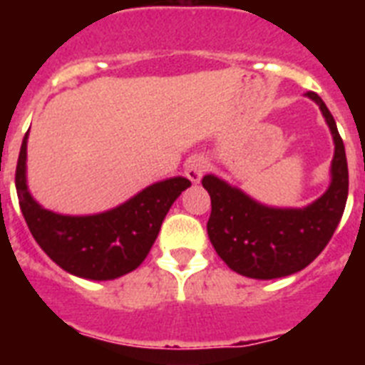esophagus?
I'll return each mask as SVG.
<instances>
[{
  "mask_svg": "<svg viewBox=\"0 0 365 365\" xmlns=\"http://www.w3.org/2000/svg\"><path fill=\"white\" fill-rule=\"evenodd\" d=\"M206 170H208V163H206L205 157H191L185 163V176L193 183H199Z\"/></svg>",
  "mask_w": 365,
  "mask_h": 365,
  "instance_id": "obj_1",
  "label": "esophagus"
}]
</instances>
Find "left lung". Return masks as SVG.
Instances as JSON below:
<instances>
[{
    "instance_id": "1",
    "label": "left lung",
    "mask_w": 365,
    "mask_h": 365,
    "mask_svg": "<svg viewBox=\"0 0 365 365\" xmlns=\"http://www.w3.org/2000/svg\"><path fill=\"white\" fill-rule=\"evenodd\" d=\"M307 96L320 106L326 117L335 153L328 191L305 208H271L250 199L220 178H202L212 200L208 237L229 269L242 277L271 280L294 274L317 259L334 237L349 197V166L345 145L334 115L317 93Z\"/></svg>"
}]
</instances>
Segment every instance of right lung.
Segmentation results:
<instances>
[{
    "mask_svg": "<svg viewBox=\"0 0 365 365\" xmlns=\"http://www.w3.org/2000/svg\"><path fill=\"white\" fill-rule=\"evenodd\" d=\"M26 132L16 163V195L28 229L64 271L88 280H113L140 267L172 202L191 185L176 176L149 185L117 208L93 216H62L37 205L26 185Z\"/></svg>",
    "mask_w": 365,
    "mask_h": 365,
    "instance_id": "1",
    "label": "right lung"
}]
</instances>
